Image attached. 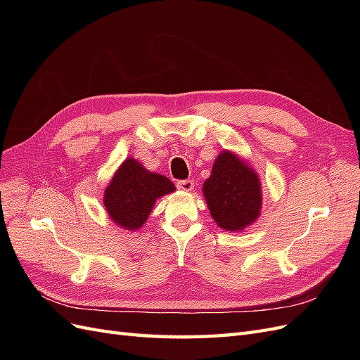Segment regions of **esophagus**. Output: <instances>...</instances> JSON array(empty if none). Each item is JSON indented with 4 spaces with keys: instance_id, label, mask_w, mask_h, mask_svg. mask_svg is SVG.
Listing matches in <instances>:
<instances>
[{
    "instance_id": "obj_1",
    "label": "esophagus",
    "mask_w": 360,
    "mask_h": 360,
    "mask_svg": "<svg viewBox=\"0 0 360 360\" xmlns=\"http://www.w3.org/2000/svg\"><path fill=\"white\" fill-rule=\"evenodd\" d=\"M177 188L183 192H192L193 191V181L192 180H180L177 183Z\"/></svg>"
}]
</instances>
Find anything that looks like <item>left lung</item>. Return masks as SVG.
Masks as SVG:
<instances>
[{"label":"left lung","instance_id":"left-lung-1","mask_svg":"<svg viewBox=\"0 0 360 360\" xmlns=\"http://www.w3.org/2000/svg\"><path fill=\"white\" fill-rule=\"evenodd\" d=\"M202 195L216 225L225 231H243L257 222L263 191L257 171L233 150H222L202 184Z\"/></svg>","mask_w":360,"mask_h":360}]
</instances>
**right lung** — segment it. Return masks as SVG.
Listing matches in <instances>:
<instances>
[{
    "label": "right lung",
    "instance_id": "add662e5",
    "mask_svg": "<svg viewBox=\"0 0 360 360\" xmlns=\"http://www.w3.org/2000/svg\"><path fill=\"white\" fill-rule=\"evenodd\" d=\"M174 191L176 186L168 177L148 171L135 158H127L105 188L103 205L117 226L138 231L147 222L156 201Z\"/></svg>",
    "mask_w": 360,
    "mask_h": 360
}]
</instances>
